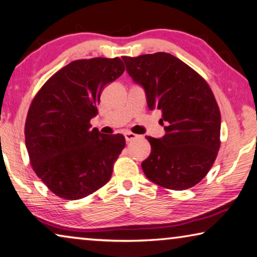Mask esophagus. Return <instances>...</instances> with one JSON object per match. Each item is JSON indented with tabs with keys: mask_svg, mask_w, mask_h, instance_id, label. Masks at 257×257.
<instances>
[{
	"mask_svg": "<svg viewBox=\"0 0 257 257\" xmlns=\"http://www.w3.org/2000/svg\"><path fill=\"white\" fill-rule=\"evenodd\" d=\"M124 137H125V140L128 142V141L134 140V139H136L138 136H137V134L132 133V132H125V133H124Z\"/></svg>",
	"mask_w": 257,
	"mask_h": 257,
	"instance_id": "obj_1",
	"label": "esophagus"
}]
</instances>
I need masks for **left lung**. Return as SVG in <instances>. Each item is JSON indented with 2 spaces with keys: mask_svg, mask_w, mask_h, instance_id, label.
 Segmentation results:
<instances>
[{
  "mask_svg": "<svg viewBox=\"0 0 257 257\" xmlns=\"http://www.w3.org/2000/svg\"><path fill=\"white\" fill-rule=\"evenodd\" d=\"M133 82L144 87L150 110L162 111L165 136L146 137L151 153L141 167L151 182L172 190L203 180L220 149L221 113L205 79L166 52L121 57Z\"/></svg>",
  "mask_w": 257,
  "mask_h": 257,
  "instance_id": "left-lung-1",
  "label": "left lung"
}]
</instances>
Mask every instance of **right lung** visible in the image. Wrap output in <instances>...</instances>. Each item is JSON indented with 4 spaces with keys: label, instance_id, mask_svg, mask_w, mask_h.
<instances>
[{
    "label": "right lung",
    "instance_id": "add662e5",
    "mask_svg": "<svg viewBox=\"0 0 257 257\" xmlns=\"http://www.w3.org/2000/svg\"><path fill=\"white\" fill-rule=\"evenodd\" d=\"M119 58L70 62L34 98L25 124L33 170L54 195L76 200L103 187L125 147L121 134H102L90 120L106 85L124 73Z\"/></svg>",
    "mask_w": 257,
    "mask_h": 257
}]
</instances>
